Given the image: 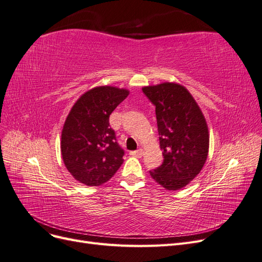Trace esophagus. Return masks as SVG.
<instances>
[{"label": "esophagus", "mask_w": 262, "mask_h": 262, "mask_svg": "<svg viewBox=\"0 0 262 262\" xmlns=\"http://www.w3.org/2000/svg\"><path fill=\"white\" fill-rule=\"evenodd\" d=\"M130 155L134 156V157H141L142 155H143V149L140 148L138 150H132V152H130Z\"/></svg>", "instance_id": "obj_1"}]
</instances>
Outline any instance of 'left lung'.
I'll list each match as a JSON object with an SVG mask.
<instances>
[{"mask_svg":"<svg viewBox=\"0 0 262 262\" xmlns=\"http://www.w3.org/2000/svg\"><path fill=\"white\" fill-rule=\"evenodd\" d=\"M155 106L164 162L149 175L167 190H178L193 180L207 161L210 136L205 118L192 95L177 83L142 89Z\"/></svg>","mask_w":262,"mask_h":262,"instance_id":"8db88e82","label":"left lung"}]
</instances>
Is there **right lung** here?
I'll use <instances>...</instances> for the list:
<instances>
[{
    "instance_id": "obj_1",
    "label": "right lung",
    "mask_w": 262,
    "mask_h": 262,
    "mask_svg": "<svg viewBox=\"0 0 262 262\" xmlns=\"http://www.w3.org/2000/svg\"><path fill=\"white\" fill-rule=\"evenodd\" d=\"M129 95L125 89L98 86L76 100L61 134V154L67 169L86 186H100L123 163L109 116Z\"/></svg>"
}]
</instances>
